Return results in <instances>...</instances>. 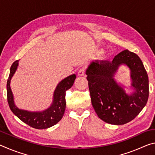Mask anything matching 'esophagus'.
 Instances as JSON below:
<instances>
[{"instance_id": "1", "label": "esophagus", "mask_w": 155, "mask_h": 155, "mask_svg": "<svg viewBox=\"0 0 155 155\" xmlns=\"http://www.w3.org/2000/svg\"><path fill=\"white\" fill-rule=\"evenodd\" d=\"M85 68H82L78 70V76H84L85 75Z\"/></svg>"}]
</instances>
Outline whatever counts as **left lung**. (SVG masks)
Instances as JSON below:
<instances>
[{"mask_svg":"<svg viewBox=\"0 0 155 155\" xmlns=\"http://www.w3.org/2000/svg\"><path fill=\"white\" fill-rule=\"evenodd\" d=\"M131 70V86L135 92L128 95L117 85L114 74L120 64ZM91 104L99 118L111 124L130 122L146 106L149 96L148 77L137 54L124 50L111 62L95 61L86 70Z\"/></svg>","mask_w":155,"mask_h":155,"instance_id":"obj_1","label":"left lung"}]
</instances>
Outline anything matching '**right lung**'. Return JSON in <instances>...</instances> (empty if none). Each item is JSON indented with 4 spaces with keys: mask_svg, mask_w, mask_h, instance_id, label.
Returning <instances> with one entry per match:
<instances>
[{
    "mask_svg": "<svg viewBox=\"0 0 155 155\" xmlns=\"http://www.w3.org/2000/svg\"><path fill=\"white\" fill-rule=\"evenodd\" d=\"M19 60L13 63L7 82V102L12 111L23 122L37 129H44L52 127L59 122L64 116L65 109V91L72 87L76 78L72 74L60 82L54 92L53 103L48 109L41 112H29L19 109L15 106L12 91L10 87V81L17 69Z\"/></svg>",
    "mask_w": 155,
    "mask_h": 155,
    "instance_id": "add662e5",
    "label": "right lung"
}]
</instances>
